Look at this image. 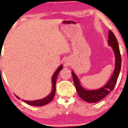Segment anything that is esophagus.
<instances>
[{
    "label": "esophagus",
    "instance_id": "esophagus-1",
    "mask_svg": "<svg viewBox=\"0 0 128 128\" xmlns=\"http://www.w3.org/2000/svg\"><path fill=\"white\" fill-rule=\"evenodd\" d=\"M71 65V61L70 59H66L64 61V67H68V66Z\"/></svg>",
    "mask_w": 128,
    "mask_h": 128
}]
</instances>
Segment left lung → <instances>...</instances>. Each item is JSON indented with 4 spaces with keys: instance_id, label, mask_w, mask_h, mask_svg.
Segmentation results:
<instances>
[{
    "instance_id": "left-lung-1",
    "label": "left lung",
    "mask_w": 128,
    "mask_h": 128,
    "mask_svg": "<svg viewBox=\"0 0 128 128\" xmlns=\"http://www.w3.org/2000/svg\"><path fill=\"white\" fill-rule=\"evenodd\" d=\"M108 38H109L108 41V44L112 48L114 54H115L116 65L114 71L111 79L108 80V82L105 86L96 90H86L80 84L79 79L78 78L75 73L73 72H72L73 82H74L78 94L82 99L87 102L94 103L104 99L114 89L116 84L117 82L118 75H119L120 69H121L122 58L118 42L113 32L111 30H109Z\"/></svg>"
}]
</instances>
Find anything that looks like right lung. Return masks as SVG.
<instances>
[{"instance_id":"right-lung-1","label":"right lung","mask_w":128,"mask_h":128,"mask_svg":"<svg viewBox=\"0 0 128 128\" xmlns=\"http://www.w3.org/2000/svg\"><path fill=\"white\" fill-rule=\"evenodd\" d=\"M63 68L62 66L61 65L58 67V68L56 70V72L54 73V75L52 76V92L50 93L49 95H48V96L46 97L45 98L40 99V100H33V101H28L25 100H23L24 102L28 104V105H33V106H42L43 105H46V104H49L50 102L52 101V100L54 99V96L55 94V92H56V78L58 77V73L60 72V70ZM18 99H20L18 96H16Z\"/></svg>"}]
</instances>
